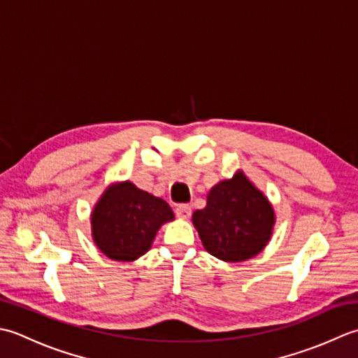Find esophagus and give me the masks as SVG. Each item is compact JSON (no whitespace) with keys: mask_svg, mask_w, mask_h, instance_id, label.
Wrapping results in <instances>:
<instances>
[{"mask_svg":"<svg viewBox=\"0 0 358 358\" xmlns=\"http://www.w3.org/2000/svg\"><path fill=\"white\" fill-rule=\"evenodd\" d=\"M174 211H176V215L180 220H188L189 215H192V207L187 206V203H180Z\"/></svg>","mask_w":358,"mask_h":358,"instance_id":"esophagus-1","label":"esophagus"}]
</instances>
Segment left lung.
Instances as JSON below:
<instances>
[{"instance_id": "8db88e82", "label": "left lung", "mask_w": 358, "mask_h": 358, "mask_svg": "<svg viewBox=\"0 0 358 358\" xmlns=\"http://www.w3.org/2000/svg\"><path fill=\"white\" fill-rule=\"evenodd\" d=\"M203 249L225 262L250 259L272 236L275 211L262 192L238 171L208 192L207 206L193 213Z\"/></svg>"}]
</instances>
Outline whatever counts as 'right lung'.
<instances>
[{
  "label": "right lung",
  "mask_w": 358,
  "mask_h": 358,
  "mask_svg": "<svg viewBox=\"0 0 358 358\" xmlns=\"http://www.w3.org/2000/svg\"><path fill=\"white\" fill-rule=\"evenodd\" d=\"M173 220L164 199L125 180L109 185L94 207L92 239L108 258L134 261L150 250L160 225Z\"/></svg>",
  "instance_id": "add662e5"
}]
</instances>
